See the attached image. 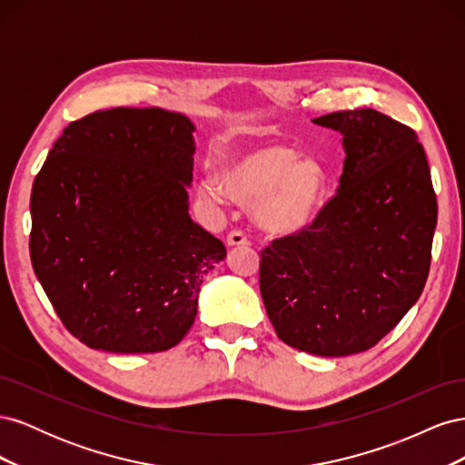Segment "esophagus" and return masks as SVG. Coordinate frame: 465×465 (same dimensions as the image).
Listing matches in <instances>:
<instances>
[{
  "label": "esophagus",
  "mask_w": 465,
  "mask_h": 465,
  "mask_svg": "<svg viewBox=\"0 0 465 465\" xmlns=\"http://www.w3.org/2000/svg\"><path fill=\"white\" fill-rule=\"evenodd\" d=\"M227 244L229 246H244V244H248V238L242 231H231L227 234Z\"/></svg>",
  "instance_id": "obj_1"
}]
</instances>
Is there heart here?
I'll return each mask as SVG.
<instances>
[{
  "mask_svg": "<svg viewBox=\"0 0 465 465\" xmlns=\"http://www.w3.org/2000/svg\"><path fill=\"white\" fill-rule=\"evenodd\" d=\"M326 184L328 174L316 159H299L285 143H265L231 157L221 182H203V193L217 202L254 203V221L265 232L292 234L312 219Z\"/></svg>",
  "mask_w": 465,
  "mask_h": 465,
  "instance_id": "1",
  "label": "heart"
}]
</instances>
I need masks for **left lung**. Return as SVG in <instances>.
Segmentation results:
<instances>
[{"label":"left lung","mask_w":465,"mask_h":465,"mask_svg":"<svg viewBox=\"0 0 465 465\" xmlns=\"http://www.w3.org/2000/svg\"><path fill=\"white\" fill-rule=\"evenodd\" d=\"M314 124L343 134L340 188L311 224L260 252V292L281 341L345 357L374 347L423 292L436 195L410 125L372 108Z\"/></svg>","instance_id":"8db88e82"}]
</instances>
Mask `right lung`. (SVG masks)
<instances>
[{
  "mask_svg": "<svg viewBox=\"0 0 465 465\" xmlns=\"http://www.w3.org/2000/svg\"><path fill=\"white\" fill-rule=\"evenodd\" d=\"M193 124L108 108L67 125L35 178L31 262L67 331L110 353H159L198 314L227 250L188 213Z\"/></svg>",
  "mask_w": 465,
  "mask_h": 465,
  "instance_id": "1",
  "label": "right lung"
}]
</instances>
